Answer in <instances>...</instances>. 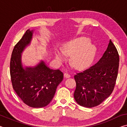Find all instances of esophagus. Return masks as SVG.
<instances>
[{
    "label": "esophagus",
    "instance_id": "34e87169",
    "mask_svg": "<svg viewBox=\"0 0 127 127\" xmlns=\"http://www.w3.org/2000/svg\"><path fill=\"white\" fill-rule=\"evenodd\" d=\"M64 77H65V78H69V77H70V74H69L68 73H64Z\"/></svg>",
    "mask_w": 127,
    "mask_h": 127
}]
</instances>
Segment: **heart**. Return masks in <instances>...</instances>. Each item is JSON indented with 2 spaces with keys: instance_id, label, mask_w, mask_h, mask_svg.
I'll return each instance as SVG.
<instances>
[{
  "instance_id": "obj_1",
  "label": "heart",
  "mask_w": 127,
  "mask_h": 127,
  "mask_svg": "<svg viewBox=\"0 0 127 127\" xmlns=\"http://www.w3.org/2000/svg\"><path fill=\"white\" fill-rule=\"evenodd\" d=\"M96 54V48L89 38L81 37L67 43L61 51L56 50L55 57L59 62L65 61L66 57H71V63L74 67L82 68L90 65Z\"/></svg>"
}]
</instances>
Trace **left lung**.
Segmentation results:
<instances>
[{
  "instance_id": "8db88e82",
  "label": "left lung",
  "mask_w": 127,
  "mask_h": 127,
  "mask_svg": "<svg viewBox=\"0 0 127 127\" xmlns=\"http://www.w3.org/2000/svg\"><path fill=\"white\" fill-rule=\"evenodd\" d=\"M119 64L117 49L110 40L107 49L97 63L74 75L76 101L86 107L96 106L104 101L115 87Z\"/></svg>"
}]
</instances>
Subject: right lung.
<instances>
[{"label": "right lung", "instance_id": "right-lung-1", "mask_svg": "<svg viewBox=\"0 0 127 127\" xmlns=\"http://www.w3.org/2000/svg\"><path fill=\"white\" fill-rule=\"evenodd\" d=\"M33 30H27L13 50L10 62L12 86L25 104L35 108L43 107L52 100L58 86L63 79L59 69L49 68L41 61L33 67L23 68L21 54L30 44Z\"/></svg>", "mask_w": 127, "mask_h": 127}]
</instances>
